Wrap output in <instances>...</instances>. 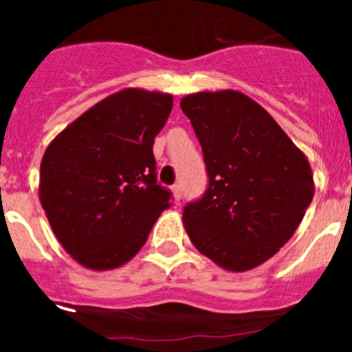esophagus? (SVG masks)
<instances>
[{
	"label": "esophagus",
	"instance_id": "1",
	"mask_svg": "<svg viewBox=\"0 0 352 352\" xmlns=\"http://www.w3.org/2000/svg\"><path fill=\"white\" fill-rule=\"evenodd\" d=\"M170 192H173L174 201H176V203H179V199H182V186L174 185L173 188H170Z\"/></svg>",
	"mask_w": 352,
	"mask_h": 352
}]
</instances>
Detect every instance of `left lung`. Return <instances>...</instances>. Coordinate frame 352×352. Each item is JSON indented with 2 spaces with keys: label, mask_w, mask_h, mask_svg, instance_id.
Masks as SVG:
<instances>
[{
  "label": "left lung",
  "mask_w": 352,
  "mask_h": 352,
  "mask_svg": "<svg viewBox=\"0 0 352 352\" xmlns=\"http://www.w3.org/2000/svg\"><path fill=\"white\" fill-rule=\"evenodd\" d=\"M210 186L183 208L186 234L227 272H248L287 243L314 197L305 153L272 114L236 89L183 96Z\"/></svg>",
  "instance_id": "obj_1"
}]
</instances>
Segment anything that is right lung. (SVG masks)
I'll return each mask as SVG.
<instances>
[{"instance_id":"1","label":"right lung","mask_w":352,"mask_h":352,"mask_svg":"<svg viewBox=\"0 0 352 352\" xmlns=\"http://www.w3.org/2000/svg\"><path fill=\"white\" fill-rule=\"evenodd\" d=\"M173 95L125 88L72 121L47 146L38 197L56 238L84 268L107 272L142 248L170 192L157 183L153 141Z\"/></svg>"}]
</instances>
